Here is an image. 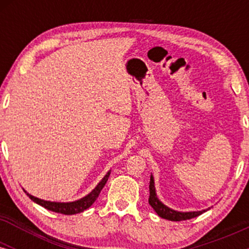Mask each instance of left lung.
<instances>
[{"label": "left lung", "instance_id": "1", "mask_svg": "<svg viewBox=\"0 0 249 249\" xmlns=\"http://www.w3.org/2000/svg\"><path fill=\"white\" fill-rule=\"evenodd\" d=\"M150 198H148V204L152 206V208L156 211V213L162 219L171 220V221H181V220H188L192 218H196L205 212L204 211H199V212H177V211L171 210L167 206H165L161 201H159V199L157 198L156 194V188H154V180L153 177L151 176L150 179Z\"/></svg>", "mask_w": 249, "mask_h": 249}]
</instances>
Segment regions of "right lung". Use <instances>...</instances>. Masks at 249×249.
I'll list each match as a JSON object with an SVG mask.
<instances>
[{
  "mask_svg": "<svg viewBox=\"0 0 249 249\" xmlns=\"http://www.w3.org/2000/svg\"><path fill=\"white\" fill-rule=\"evenodd\" d=\"M108 177H110V172L107 173V176H105L104 178L102 179V181L99 182L98 185H97V186L95 187V190H93L92 192L89 193L87 196H84V198L77 200V201H73V202L45 201V200L35 198V196H33L29 193H27V192H25V193H27V196H29V198L33 200V201H35L36 204L41 205L42 207L47 208V210L53 211V212H56V213L65 214V215H71V214L82 213L83 211L88 210V208L90 207L91 205H92L93 202L96 201V199L98 198L99 193H101L103 187H104L105 184H107Z\"/></svg>",
  "mask_w": 249,
  "mask_h": 249,
  "instance_id": "1",
  "label": "right lung"
}]
</instances>
